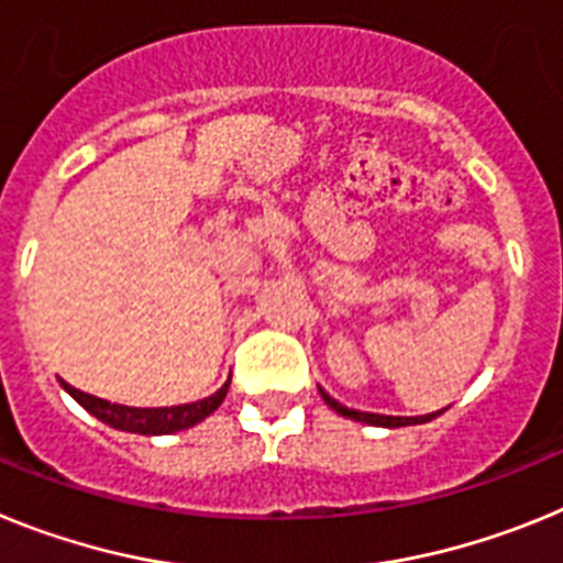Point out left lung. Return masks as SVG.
Listing matches in <instances>:
<instances>
[{"label":"left lung","mask_w":563,"mask_h":563,"mask_svg":"<svg viewBox=\"0 0 563 563\" xmlns=\"http://www.w3.org/2000/svg\"><path fill=\"white\" fill-rule=\"evenodd\" d=\"M322 399H325V405L329 408H334L340 417L345 419H354V422H363V424H374V428H405V424H422V422H430V419H437L442 410H433V413H424V417H385V413H368V410H354V408H345L342 402H336L334 397H329L325 390L320 388Z\"/></svg>","instance_id":"obj_1"}]
</instances>
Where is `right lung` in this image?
<instances>
[{"label":"right lung","instance_id":"right-lung-1","mask_svg":"<svg viewBox=\"0 0 563 563\" xmlns=\"http://www.w3.org/2000/svg\"><path fill=\"white\" fill-rule=\"evenodd\" d=\"M229 383H232V376H229L221 388L214 390L212 397L187 405H173V408H133V405L110 402V399L92 397V394L73 388L65 379H62V388H65L87 413H92V417L101 419V422L110 424V428L126 430V433H141V437H164V433L192 428V424L203 422L209 413H214V410L221 408L223 399H227Z\"/></svg>","mask_w":563,"mask_h":563}]
</instances>
